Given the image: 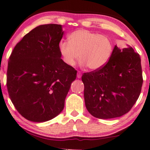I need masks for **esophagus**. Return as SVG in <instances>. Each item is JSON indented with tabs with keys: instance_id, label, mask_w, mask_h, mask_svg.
Wrapping results in <instances>:
<instances>
[{
	"instance_id": "esophagus-1",
	"label": "esophagus",
	"mask_w": 150,
	"mask_h": 150,
	"mask_svg": "<svg viewBox=\"0 0 150 150\" xmlns=\"http://www.w3.org/2000/svg\"><path fill=\"white\" fill-rule=\"evenodd\" d=\"M77 78H81V73L80 71H78L77 72Z\"/></svg>"
}]
</instances>
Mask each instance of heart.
Returning a JSON list of instances; mask_svg holds the SVG:
<instances>
[{
	"instance_id": "obj_1",
	"label": "heart",
	"mask_w": 150,
	"mask_h": 150,
	"mask_svg": "<svg viewBox=\"0 0 150 150\" xmlns=\"http://www.w3.org/2000/svg\"><path fill=\"white\" fill-rule=\"evenodd\" d=\"M69 42L61 41L59 50L67 65L73 67L77 59L80 64L92 71L99 70L108 63L113 52V43L108 36L86 30L69 34Z\"/></svg>"
}]
</instances>
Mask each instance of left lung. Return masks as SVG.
I'll use <instances>...</instances> for the list:
<instances>
[{"mask_svg": "<svg viewBox=\"0 0 150 150\" xmlns=\"http://www.w3.org/2000/svg\"><path fill=\"white\" fill-rule=\"evenodd\" d=\"M84 99L93 117L108 119L121 117L132 108L143 84L141 59L132 47L115 46L110 60L99 70L85 73Z\"/></svg>", "mask_w": 150, "mask_h": 150, "instance_id": "obj_1", "label": "left lung"}]
</instances>
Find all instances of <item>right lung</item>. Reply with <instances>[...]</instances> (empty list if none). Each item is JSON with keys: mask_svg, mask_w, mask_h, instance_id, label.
Here are the masks:
<instances>
[{"mask_svg": "<svg viewBox=\"0 0 150 150\" xmlns=\"http://www.w3.org/2000/svg\"><path fill=\"white\" fill-rule=\"evenodd\" d=\"M62 26L45 24L33 29L9 57L6 86L11 102L22 117L45 122L63 110L77 71L61 59Z\"/></svg>", "mask_w": 150, "mask_h": 150, "instance_id": "1", "label": "right lung"}]
</instances>
